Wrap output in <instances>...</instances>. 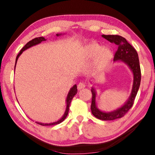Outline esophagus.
I'll return each instance as SVG.
<instances>
[{
	"label": "esophagus",
	"instance_id": "obj_1",
	"mask_svg": "<svg viewBox=\"0 0 155 155\" xmlns=\"http://www.w3.org/2000/svg\"><path fill=\"white\" fill-rule=\"evenodd\" d=\"M85 83H83V82H81V83H79L78 84V85H77V88H78V90H82V89H83V88H85Z\"/></svg>",
	"mask_w": 155,
	"mask_h": 155
}]
</instances>
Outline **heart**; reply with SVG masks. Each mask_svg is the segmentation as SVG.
<instances>
[{
	"mask_svg": "<svg viewBox=\"0 0 155 155\" xmlns=\"http://www.w3.org/2000/svg\"><path fill=\"white\" fill-rule=\"evenodd\" d=\"M86 53L90 57H95L98 54V61L101 64L109 61L112 57V51L109 48H102V46L97 43H92L85 48Z\"/></svg>",
	"mask_w": 155,
	"mask_h": 155,
	"instance_id": "1",
	"label": "heart"
}]
</instances>
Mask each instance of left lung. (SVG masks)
I'll return each mask as SVG.
<instances>
[{
	"label": "left lung",
	"mask_w": 155,
	"mask_h": 155,
	"mask_svg": "<svg viewBox=\"0 0 155 155\" xmlns=\"http://www.w3.org/2000/svg\"><path fill=\"white\" fill-rule=\"evenodd\" d=\"M104 38L109 41L111 43H114L117 46V50L114 54V60H121L126 63L132 70L134 76V81L132 92L128 101L122 107L114 111L105 113L103 112L97 108L96 105V93L94 88L91 90L92 94L91 98V110L92 114L96 118L102 120H114L124 117L126 114L129 111L134 103L135 98L141 82V69L140 61H139L138 54L136 50L123 37L117 35H103Z\"/></svg>",
	"instance_id": "obj_1"
}]
</instances>
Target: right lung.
Here are the masks:
<instances>
[{
  "mask_svg": "<svg viewBox=\"0 0 155 155\" xmlns=\"http://www.w3.org/2000/svg\"><path fill=\"white\" fill-rule=\"evenodd\" d=\"M57 35L58 36L59 35L58 34H57ZM46 40L45 38H43V37H39V38H35L33 39L32 40H31L28 41V42L26 44V45L23 47V48L21 49V51H20L19 53L18 54V55L16 57V59H15V65H16V62H17V60L18 59V57L22 53V52L25 51V50H27V48H30V47L33 46H35L36 44H38L41 43V41H45ZM77 94V85H74L73 86V87L71 88V90H70L69 91V94H68V97H67V99H66V101H67V107H66V110H65V112L64 115V116H63L61 119H60L59 121H57L56 122H53V123H50V124H43V123H40V122H36L38 123V124H40L41 126H51V125H55V124H58L59 123L62 122L65 119V117H67V115L68 114V111H69V109H70V103H71L72 101V99L74 98V96L76 95V94Z\"/></svg>",
  "mask_w": 155,
  "mask_h": 155,
  "instance_id": "obj_1",
  "label": "right lung"
}]
</instances>
